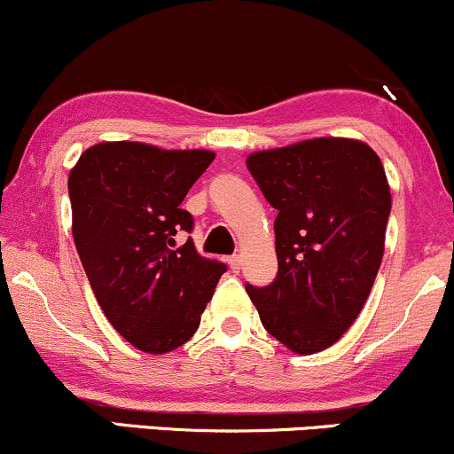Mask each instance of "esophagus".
I'll return each instance as SVG.
<instances>
[{
  "label": "esophagus",
  "instance_id": "esophagus-1",
  "mask_svg": "<svg viewBox=\"0 0 454 454\" xmlns=\"http://www.w3.org/2000/svg\"><path fill=\"white\" fill-rule=\"evenodd\" d=\"M228 264H231V269L234 270V273H239V269H241L243 260H241V256H239V254H234V256L228 258Z\"/></svg>",
  "mask_w": 454,
  "mask_h": 454
}]
</instances>
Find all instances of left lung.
<instances>
[{"label":"left lung","instance_id":"1","mask_svg":"<svg viewBox=\"0 0 454 454\" xmlns=\"http://www.w3.org/2000/svg\"><path fill=\"white\" fill-rule=\"evenodd\" d=\"M247 168L273 209L278 278L245 286L262 326L294 354L341 340L382 264L390 187L363 140L311 138L256 151Z\"/></svg>","mask_w":454,"mask_h":454}]
</instances>
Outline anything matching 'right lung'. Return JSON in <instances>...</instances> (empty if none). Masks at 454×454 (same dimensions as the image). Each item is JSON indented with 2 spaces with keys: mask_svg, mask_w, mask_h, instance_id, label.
I'll return each instance as SVG.
<instances>
[{
  "mask_svg": "<svg viewBox=\"0 0 454 454\" xmlns=\"http://www.w3.org/2000/svg\"><path fill=\"white\" fill-rule=\"evenodd\" d=\"M215 153L114 140L70 170L72 237L93 294L114 331L147 354L176 350L200 325L226 264L176 234L194 220L181 202Z\"/></svg>",
  "mask_w": 454,
  "mask_h": 454,
  "instance_id": "right-lung-1",
  "label": "right lung"
}]
</instances>
